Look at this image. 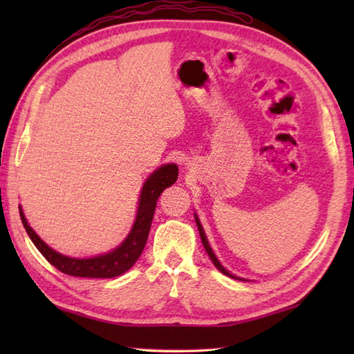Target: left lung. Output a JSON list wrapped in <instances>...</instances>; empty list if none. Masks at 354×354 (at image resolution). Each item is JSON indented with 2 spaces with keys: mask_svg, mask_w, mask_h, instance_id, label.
I'll list each match as a JSON object with an SVG mask.
<instances>
[{
  "mask_svg": "<svg viewBox=\"0 0 354 354\" xmlns=\"http://www.w3.org/2000/svg\"><path fill=\"white\" fill-rule=\"evenodd\" d=\"M194 221H196V225H198V230H199V236H201V240H202V245H204L205 251H207V254H208V257L212 259V261H213V265H214L217 269H219L222 274H225V275H228V277H231V278H236V280L248 281L246 278H242V277H237V275H234V274H231L228 269H225V268L222 266V263L219 261V259L216 257V254H214V251H213V248L209 246V243H208V239H207V236H205L204 227H202V223H201V221H199V217H198V214H196V213H194Z\"/></svg>",
  "mask_w": 354,
  "mask_h": 354,
  "instance_id": "1",
  "label": "left lung"
}]
</instances>
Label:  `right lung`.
Masks as SVG:
<instances>
[{"label":"right lung","mask_w":354,"mask_h":354,"mask_svg":"<svg viewBox=\"0 0 354 354\" xmlns=\"http://www.w3.org/2000/svg\"><path fill=\"white\" fill-rule=\"evenodd\" d=\"M176 179L178 165L173 162L162 164L155 171L150 173L146 183L142 184L138 199L137 216H135L129 234H127L123 242L117 248H114V250L95 255V257L76 259L55 251L36 234L32 227H30L21 205L19 216L28 237L32 239V242L37 248V251H39L53 266L61 270V272L84 278H114L124 274L126 270H129L135 265V261L140 259L149 237L150 225H152L153 213L156 208V201L167 187L176 183Z\"/></svg>","instance_id":"right-lung-1"}]
</instances>
